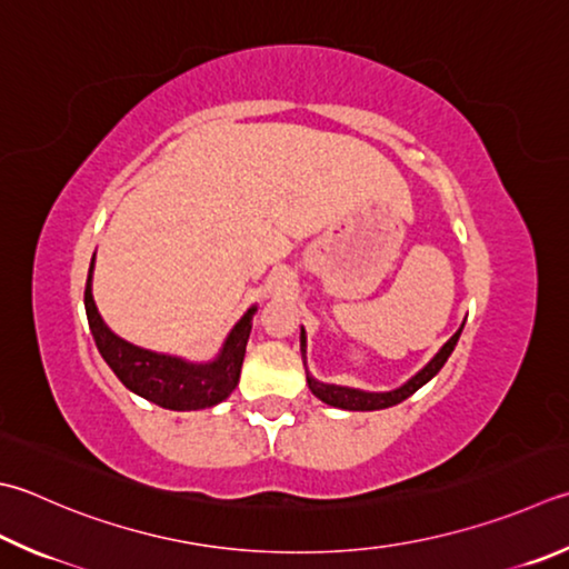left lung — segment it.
<instances>
[{"label": "left lung", "mask_w": 569, "mask_h": 569, "mask_svg": "<svg viewBox=\"0 0 569 569\" xmlns=\"http://www.w3.org/2000/svg\"><path fill=\"white\" fill-rule=\"evenodd\" d=\"M460 331H463V327H460L456 335L446 341L443 349L436 353V357L426 363V367L416 373V377L411 381H406L401 389L396 391H386V393H367V391H359V389H347V386H329V383H319L315 381L312 377H307V383L309 389H312V393L317 396V399H321L329 406H337V409H347V411H377V409H389V406H396L401 403L403 399H409L411 393H416L418 389L426 381H431L438 371L443 369V363L448 361V357H451V351L456 349L458 345V337ZM299 341H302V353H305V329H302V337H299Z\"/></svg>", "instance_id": "obj_1"}]
</instances>
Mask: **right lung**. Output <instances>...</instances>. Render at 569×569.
Wrapping results in <instances>:
<instances>
[{
	"mask_svg": "<svg viewBox=\"0 0 569 569\" xmlns=\"http://www.w3.org/2000/svg\"><path fill=\"white\" fill-rule=\"evenodd\" d=\"M91 272L93 260L89 267V280H86L83 292L86 317H89L96 347H99L101 357L113 369L116 377L121 379L126 389H131L133 393L143 396V399L173 411L210 409V406L228 399L240 381V369L244 359V347H248L250 339L254 307L234 325L216 361L190 363L176 357H166V353L133 347L121 337H116L113 331L103 325L99 309L93 305Z\"/></svg>",
	"mask_w": 569,
	"mask_h": 569,
	"instance_id": "obj_1",
	"label": "right lung"
}]
</instances>
